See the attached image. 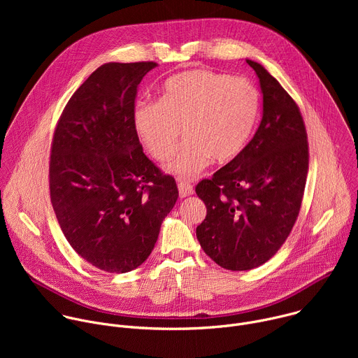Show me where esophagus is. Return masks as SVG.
Segmentation results:
<instances>
[{"label": "esophagus", "instance_id": "obj_1", "mask_svg": "<svg viewBox=\"0 0 358 358\" xmlns=\"http://www.w3.org/2000/svg\"><path fill=\"white\" fill-rule=\"evenodd\" d=\"M178 192L181 198H185L194 192V187L188 181H178Z\"/></svg>", "mask_w": 358, "mask_h": 358}]
</instances>
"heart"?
<instances>
[{"instance_id":"heart-1","label":"heart","mask_w":358,"mask_h":358,"mask_svg":"<svg viewBox=\"0 0 358 358\" xmlns=\"http://www.w3.org/2000/svg\"><path fill=\"white\" fill-rule=\"evenodd\" d=\"M261 108L259 92L250 80L208 69L170 76L157 101H141L134 110L136 131L152 159L167 160L166 170L189 178L211 159L222 164L245 148Z\"/></svg>"}]
</instances>
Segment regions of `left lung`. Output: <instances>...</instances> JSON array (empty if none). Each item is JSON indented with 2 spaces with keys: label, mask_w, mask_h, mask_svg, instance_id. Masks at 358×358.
<instances>
[{
  "label": "left lung",
  "mask_w": 358,
  "mask_h": 358,
  "mask_svg": "<svg viewBox=\"0 0 358 358\" xmlns=\"http://www.w3.org/2000/svg\"><path fill=\"white\" fill-rule=\"evenodd\" d=\"M246 64L264 94L261 124L234 160L195 187L207 207L196 239L228 271L258 268L280 249L297 220L309 170L308 133L296 101L261 64Z\"/></svg>",
  "instance_id": "obj_1"
}]
</instances>
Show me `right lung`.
<instances>
[{
    "label": "right lung",
    "mask_w": 358,
    "mask_h": 358,
    "mask_svg": "<svg viewBox=\"0 0 358 358\" xmlns=\"http://www.w3.org/2000/svg\"><path fill=\"white\" fill-rule=\"evenodd\" d=\"M156 62H109L72 94L49 160L50 202L75 252L126 273L155 248L178 198L176 180L143 152L134 126L137 86Z\"/></svg>",
    "instance_id": "right-lung-1"
}]
</instances>
